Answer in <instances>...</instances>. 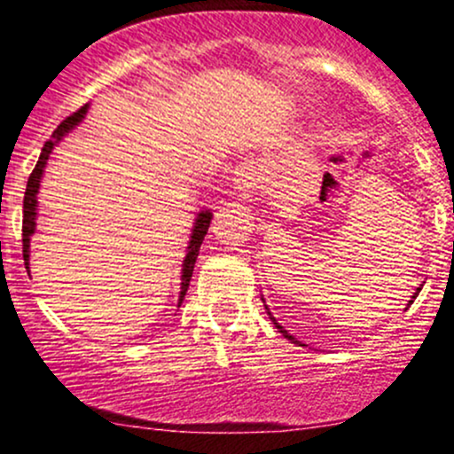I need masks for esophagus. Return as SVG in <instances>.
I'll return each instance as SVG.
<instances>
[{"instance_id":"1","label":"esophagus","mask_w":454,"mask_h":454,"mask_svg":"<svg viewBox=\"0 0 454 454\" xmlns=\"http://www.w3.org/2000/svg\"><path fill=\"white\" fill-rule=\"evenodd\" d=\"M234 185H237V190L241 192L243 196H249L254 194V190H256L258 184H260V170H258V164L254 160H243L241 164H237V168H234Z\"/></svg>"}]
</instances>
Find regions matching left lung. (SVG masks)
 I'll return each mask as SVG.
<instances>
[{
    "instance_id": "8db88e82",
    "label": "left lung",
    "mask_w": 454,
    "mask_h": 454,
    "mask_svg": "<svg viewBox=\"0 0 454 454\" xmlns=\"http://www.w3.org/2000/svg\"><path fill=\"white\" fill-rule=\"evenodd\" d=\"M419 293H420V288H416V293H414V296H411V301H410V303H408V305H411V303H414V299H416V296H419ZM267 314H269V317H270V322H273V325H275V326H278V331L281 333V335H284V337H286V340H290V341H293V343H299V346H301V341H296V337H293V335H290V333H288V331H286V328H284V326H281V325H278V320H275V317H273V316H270L269 307H267Z\"/></svg>"
}]
</instances>
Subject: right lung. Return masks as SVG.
I'll return each mask as SVG.
<instances>
[{"instance_id":"obj_1","label":"right lung","mask_w":454,"mask_h":454,"mask_svg":"<svg viewBox=\"0 0 454 454\" xmlns=\"http://www.w3.org/2000/svg\"><path fill=\"white\" fill-rule=\"evenodd\" d=\"M87 108H90V104H85V106L78 108L76 113H72L70 117H66L64 121L57 126V129L53 132V137L51 140H46L44 147H43V153H40L38 158V164H35V168L31 170L29 179H27V190H25V200H23V260H25V269L27 267V260H29V239L31 234L35 232V211H38V190H40V179H43V173H44V166H46V160H49L51 151L55 149V145L59 143L61 138L66 137L70 129H74L78 123L85 119V113ZM211 217L213 213L209 209L200 211L198 213L196 222H194V231H192V239H190V245H187V256L184 260V273H181V293H179V305L184 303L185 299V293L187 288H190V279H192V273H194V264H196V258H198V252H200V245L205 241V234L209 231V223H211Z\"/></svg>"}]
</instances>
